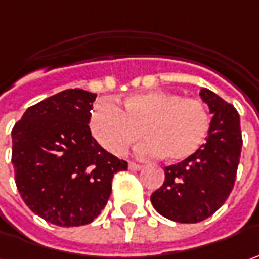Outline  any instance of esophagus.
Here are the masks:
<instances>
[{
	"label": "esophagus",
	"mask_w": 259,
	"mask_h": 259,
	"mask_svg": "<svg viewBox=\"0 0 259 259\" xmlns=\"http://www.w3.org/2000/svg\"><path fill=\"white\" fill-rule=\"evenodd\" d=\"M129 169L130 171H141L142 169V165L136 162H129Z\"/></svg>",
	"instance_id": "1"
}]
</instances>
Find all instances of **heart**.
<instances>
[{"label":"heart","instance_id":"1","mask_svg":"<svg viewBox=\"0 0 259 259\" xmlns=\"http://www.w3.org/2000/svg\"><path fill=\"white\" fill-rule=\"evenodd\" d=\"M90 130L97 142L113 155H123L139 139L141 156H158L171 162L193 158L206 143L210 132L207 107L196 98L169 91L130 94L123 108L101 100L91 110Z\"/></svg>","mask_w":259,"mask_h":259}]
</instances>
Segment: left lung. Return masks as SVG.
Wrapping results in <instances>:
<instances>
[{"label":"left lung","mask_w":259,"mask_h":259,"mask_svg":"<svg viewBox=\"0 0 259 259\" xmlns=\"http://www.w3.org/2000/svg\"><path fill=\"white\" fill-rule=\"evenodd\" d=\"M213 117L207 141L187 161L165 166V181L151 201L163 218L197 223L210 218L231 194L241 159V120L236 108L207 88L200 90Z\"/></svg>","instance_id":"1"}]
</instances>
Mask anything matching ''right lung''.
I'll return each instance as SVG.
<instances>
[{
  "mask_svg": "<svg viewBox=\"0 0 259 259\" xmlns=\"http://www.w3.org/2000/svg\"><path fill=\"white\" fill-rule=\"evenodd\" d=\"M96 97L79 88L61 91L28 107L11 132L18 193L56 226L91 223L107 204L113 175L127 169L91 136Z\"/></svg>",
  "mask_w": 259,
  "mask_h": 259,
  "instance_id": "add662e5",
  "label": "right lung"
}]
</instances>
